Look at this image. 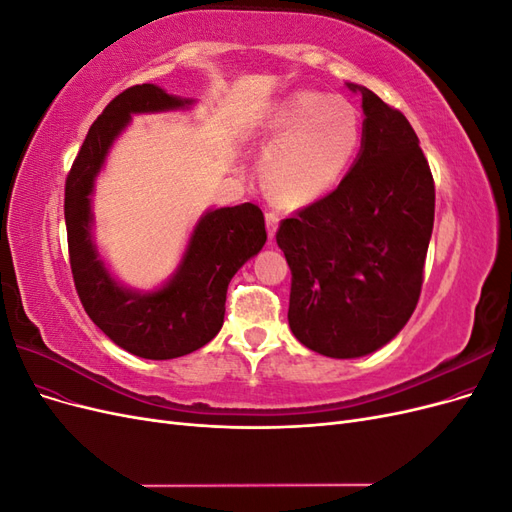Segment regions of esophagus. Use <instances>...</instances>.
<instances>
[{
    "label": "esophagus",
    "instance_id": "34e87169",
    "mask_svg": "<svg viewBox=\"0 0 512 512\" xmlns=\"http://www.w3.org/2000/svg\"><path fill=\"white\" fill-rule=\"evenodd\" d=\"M265 220H267V232H269V239H273V237H275V232H277V226H280V218H277V213L269 211V213L265 215Z\"/></svg>",
    "mask_w": 512,
    "mask_h": 512
}]
</instances>
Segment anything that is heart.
I'll use <instances>...</instances> for the list:
<instances>
[{
    "mask_svg": "<svg viewBox=\"0 0 512 512\" xmlns=\"http://www.w3.org/2000/svg\"><path fill=\"white\" fill-rule=\"evenodd\" d=\"M260 132L269 145L260 164L267 190L305 205L344 179L361 143V117L344 98L297 91L269 108Z\"/></svg>",
    "mask_w": 512,
    "mask_h": 512,
    "instance_id": "1",
    "label": "heart"
}]
</instances>
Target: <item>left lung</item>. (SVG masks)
Segmentation results:
<instances>
[{"label": "left lung", "mask_w": 512, "mask_h": 512, "mask_svg": "<svg viewBox=\"0 0 512 512\" xmlns=\"http://www.w3.org/2000/svg\"><path fill=\"white\" fill-rule=\"evenodd\" d=\"M354 164L329 196L282 222L288 324L331 359H359L406 327L423 284L436 190L410 121L367 87Z\"/></svg>", "instance_id": "left-lung-1"}]
</instances>
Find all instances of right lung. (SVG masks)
I'll return each instance as SVG.
<instances>
[{
  "mask_svg": "<svg viewBox=\"0 0 512 512\" xmlns=\"http://www.w3.org/2000/svg\"><path fill=\"white\" fill-rule=\"evenodd\" d=\"M194 102L151 83L126 89L91 123L66 179L70 267L85 312L119 348L151 361L190 354L220 333L230 280L267 241L265 215L243 203L200 215L177 269L158 288H128L104 262L91 203L108 151L132 115L185 111Z\"/></svg>",
  "mask_w": 512,
  "mask_h": 512,
  "instance_id": "obj_1",
  "label": "right lung"
}]
</instances>
